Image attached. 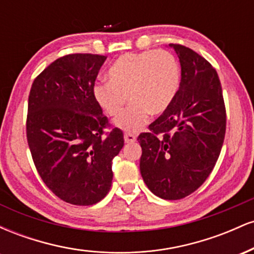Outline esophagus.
Returning a JSON list of instances; mask_svg holds the SVG:
<instances>
[{
	"mask_svg": "<svg viewBox=\"0 0 254 254\" xmlns=\"http://www.w3.org/2000/svg\"><path fill=\"white\" fill-rule=\"evenodd\" d=\"M124 141L125 143H133L136 141V136L132 135V133H125Z\"/></svg>",
	"mask_w": 254,
	"mask_h": 254,
	"instance_id": "1",
	"label": "esophagus"
}]
</instances>
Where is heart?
<instances>
[{
  "instance_id": "heart-1",
  "label": "heart",
  "mask_w": 254,
  "mask_h": 254,
  "mask_svg": "<svg viewBox=\"0 0 254 254\" xmlns=\"http://www.w3.org/2000/svg\"><path fill=\"white\" fill-rule=\"evenodd\" d=\"M107 75L109 81L94 86V98L111 117L122 115L129 98V109L116 121V127L127 133L143 129L150 113L159 116L170 109L182 81L177 58L164 50L125 54Z\"/></svg>"
}]
</instances>
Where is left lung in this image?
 Masks as SVG:
<instances>
[{
  "label": "left lung",
  "mask_w": 254,
  "mask_h": 254,
  "mask_svg": "<svg viewBox=\"0 0 254 254\" xmlns=\"http://www.w3.org/2000/svg\"><path fill=\"white\" fill-rule=\"evenodd\" d=\"M170 48L182 66L179 92L137 141L145 185L155 196L176 200L196 191L214 170L226 133V107L211 64L184 45Z\"/></svg>",
  "instance_id": "8db88e82"
}]
</instances>
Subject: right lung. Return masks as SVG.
<instances>
[{"label":"right lung","instance_id":"right-lung-1","mask_svg":"<svg viewBox=\"0 0 254 254\" xmlns=\"http://www.w3.org/2000/svg\"><path fill=\"white\" fill-rule=\"evenodd\" d=\"M106 57L66 55L36 77L28 97L26 132L45 185L74 205H93L109 193L112 160L124 145L122 130L104 135L107 118L94 98Z\"/></svg>","mask_w":254,"mask_h":254}]
</instances>
